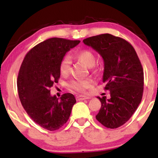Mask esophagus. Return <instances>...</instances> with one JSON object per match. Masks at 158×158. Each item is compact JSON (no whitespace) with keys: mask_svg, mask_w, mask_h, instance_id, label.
<instances>
[{"mask_svg":"<svg viewBox=\"0 0 158 158\" xmlns=\"http://www.w3.org/2000/svg\"><path fill=\"white\" fill-rule=\"evenodd\" d=\"M90 98L88 96H78L76 97L77 101H83V100H87V99H89Z\"/></svg>","mask_w":158,"mask_h":158,"instance_id":"1","label":"esophagus"}]
</instances>
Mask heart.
<instances>
[{"mask_svg": "<svg viewBox=\"0 0 158 158\" xmlns=\"http://www.w3.org/2000/svg\"><path fill=\"white\" fill-rule=\"evenodd\" d=\"M77 59L83 62L86 66L91 68L96 63V58L94 53L88 49H84L78 52L76 54ZM70 62L68 57H64L60 64V71L62 75H67L70 71ZM94 81L90 78L82 80H75L70 83V87L73 90L80 93H84L88 88L92 87L94 85Z\"/></svg>", "mask_w": 158, "mask_h": 158, "instance_id": "b5f03b06", "label": "heart"}]
</instances>
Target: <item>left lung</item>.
<instances>
[{"label": "left lung", "instance_id": "8db88e82", "mask_svg": "<svg viewBox=\"0 0 158 158\" xmlns=\"http://www.w3.org/2000/svg\"><path fill=\"white\" fill-rule=\"evenodd\" d=\"M103 60V82L111 98L97 97L101 107L96 119L110 129L124 124L141 102L144 73L141 62L131 44L124 39L103 34L83 40Z\"/></svg>", "mask_w": 158, "mask_h": 158}]
</instances>
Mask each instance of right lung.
Segmentation results:
<instances>
[{"label":"right lung","instance_id":"add662e5","mask_svg":"<svg viewBox=\"0 0 158 158\" xmlns=\"http://www.w3.org/2000/svg\"><path fill=\"white\" fill-rule=\"evenodd\" d=\"M81 42L54 37L34 47L23 59L19 70L17 87L23 109L36 124L55 131L68 122L75 96L64 94L58 98L50 88L60 77V64L65 54Z\"/></svg>","mask_w":158,"mask_h":158}]
</instances>
